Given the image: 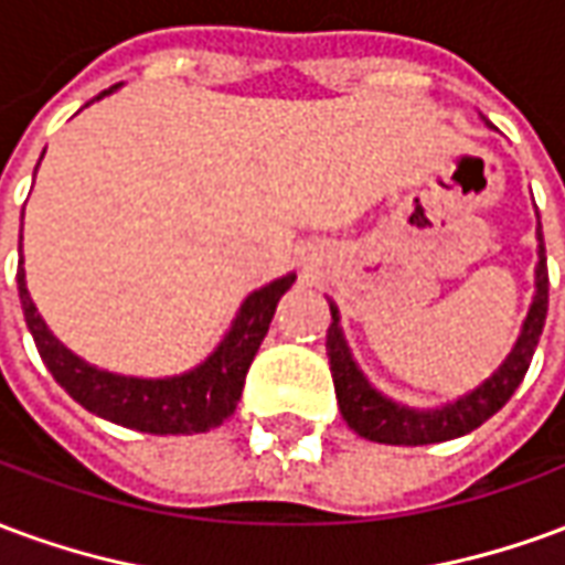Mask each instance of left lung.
I'll use <instances>...</instances> for the list:
<instances>
[{
    "instance_id": "left-lung-1",
    "label": "left lung",
    "mask_w": 565,
    "mask_h": 565,
    "mask_svg": "<svg viewBox=\"0 0 565 565\" xmlns=\"http://www.w3.org/2000/svg\"><path fill=\"white\" fill-rule=\"evenodd\" d=\"M535 217H539V211H535ZM535 242H539L535 294L530 311L523 318L521 332H518V342L511 344L509 356L499 363L490 379L481 381L475 391L462 393L457 399L436 405V408H412V405L396 403L363 375V369L356 366L348 339H344L339 306L330 299L332 323L327 330V356H330L339 412L356 436L379 441V445H436V441H448V438L472 433L509 403L511 393L518 391V384L533 363L539 335L545 330L547 318V259L542 221L535 223Z\"/></svg>"
}]
</instances>
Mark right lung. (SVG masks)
Segmentation results:
<instances>
[{"label": "right lung", "mask_w": 565, "mask_h": 565, "mask_svg": "<svg viewBox=\"0 0 565 565\" xmlns=\"http://www.w3.org/2000/svg\"><path fill=\"white\" fill-rule=\"evenodd\" d=\"M117 87L120 84H115L111 90H103L96 99L115 93ZM18 250V294L23 318H26V327L35 339L44 366L51 369L56 384L93 415L105 417L111 424L129 426V429H139V433H153V436L209 433L233 415L235 405L242 399L247 369L257 356L259 342L269 332L275 308L296 281V271H287L281 278L263 284L254 294H247L217 348L193 369H186L181 375H166V379H139V375H120V372L93 366L56 339L39 315L30 287H26L23 235H20Z\"/></svg>", "instance_id": "add662e5"}]
</instances>
